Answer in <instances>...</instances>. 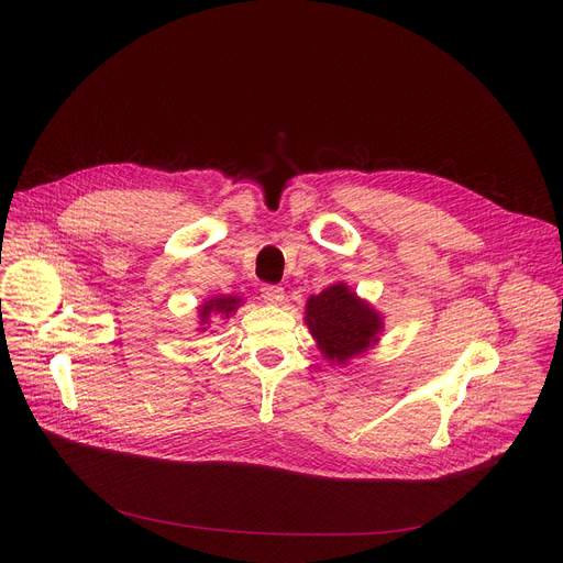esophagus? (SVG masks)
I'll use <instances>...</instances> for the list:
<instances>
[{
  "label": "esophagus",
  "instance_id": "obj_1",
  "mask_svg": "<svg viewBox=\"0 0 563 563\" xmlns=\"http://www.w3.org/2000/svg\"><path fill=\"white\" fill-rule=\"evenodd\" d=\"M262 299L269 306H280L285 301V289L278 285H264L262 287Z\"/></svg>",
  "mask_w": 563,
  "mask_h": 563
}]
</instances>
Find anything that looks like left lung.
Returning <instances> with one entry per match:
<instances>
[{
	"label": "left lung",
	"mask_w": 563,
	"mask_h": 563,
	"mask_svg": "<svg viewBox=\"0 0 563 563\" xmlns=\"http://www.w3.org/2000/svg\"><path fill=\"white\" fill-rule=\"evenodd\" d=\"M306 323L319 351L338 365L369 351L383 331V317L344 283L312 294Z\"/></svg>",
	"instance_id": "obj_1"
}]
</instances>
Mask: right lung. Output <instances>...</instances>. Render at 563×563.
<instances>
[{"label": "right lung", "instance_id": "1", "mask_svg": "<svg viewBox=\"0 0 563 563\" xmlns=\"http://www.w3.org/2000/svg\"><path fill=\"white\" fill-rule=\"evenodd\" d=\"M242 306V299L240 297H212L210 301H205L200 308H198V317H200V331H205V327H210L212 323V317H221V319H228L236 308Z\"/></svg>", "mask_w": 563, "mask_h": 563}]
</instances>
